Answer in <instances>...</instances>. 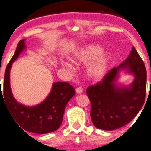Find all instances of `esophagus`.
Here are the masks:
<instances>
[{
    "instance_id": "esophagus-1",
    "label": "esophagus",
    "mask_w": 151,
    "mask_h": 151,
    "mask_svg": "<svg viewBox=\"0 0 151 151\" xmlns=\"http://www.w3.org/2000/svg\"><path fill=\"white\" fill-rule=\"evenodd\" d=\"M83 92V89L81 88V87H79V88H77V89H76V93H77V94H81Z\"/></svg>"
}]
</instances>
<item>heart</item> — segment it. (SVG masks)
I'll return each mask as SVG.
<instances>
[{
    "label": "heart",
    "mask_w": 151,
    "mask_h": 151,
    "mask_svg": "<svg viewBox=\"0 0 151 151\" xmlns=\"http://www.w3.org/2000/svg\"><path fill=\"white\" fill-rule=\"evenodd\" d=\"M102 51V47L99 45L89 44L80 47L71 56V60L74 63H88L85 67V75L91 81H99L104 78L112 63L110 53ZM61 66L72 70V66L68 62L61 61Z\"/></svg>",
    "instance_id": "1"
}]
</instances>
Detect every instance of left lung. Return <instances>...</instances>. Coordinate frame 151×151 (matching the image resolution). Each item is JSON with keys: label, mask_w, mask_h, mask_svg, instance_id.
Wrapping results in <instances>:
<instances>
[{"label": "left lung", "mask_w": 151, "mask_h": 151, "mask_svg": "<svg viewBox=\"0 0 151 151\" xmlns=\"http://www.w3.org/2000/svg\"><path fill=\"white\" fill-rule=\"evenodd\" d=\"M121 72L134 76L130 84L118 83ZM146 77L144 63L133 47L127 58L111 70L102 82L87 88L94 126L102 130L112 131L130 122L144 104Z\"/></svg>", "instance_id": "1"}]
</instances>
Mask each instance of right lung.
Returning <instances> with one entry per match:
<instances>
[{"instance_id":"obj_1","label":"right lung","mask_w":151,"mask_h":151,"mask_svg":"<svg viewBox=\"0 0 151 151\" xmlns=\"http://www.w3.org/2000/svg\"><path fill=\"white\" fill-rule=\"evenodd\" d=\"M26 50L25 39H22L6 68L4 91L1 89L0 96H4L7 108L18 126L33 133H50L58 129L61 125L65 108L68 101L75 95V90L68 83L56 82L52 84L48 96L39 104L28 106L18 102L11 88L10 71L14 62Z\"/></svg>"}]
</instances>
